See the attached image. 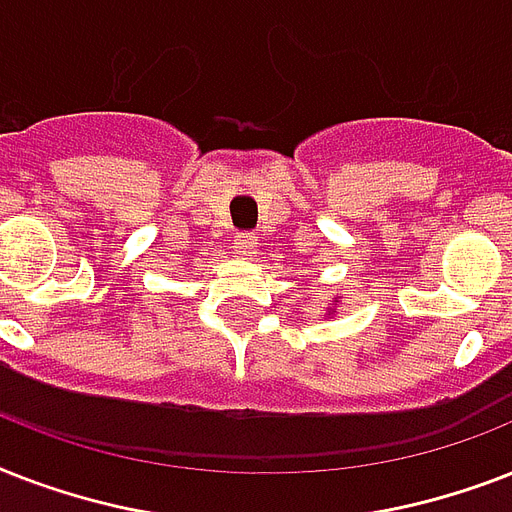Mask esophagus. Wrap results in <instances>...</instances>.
I'll list each match as a JSON object with an SVG mask.
<instances>
[{
  "mask_svg": "<svg viewBox=\"0 0 512 512\" xmlns=\"http://www.w3.org/2000/svg\"><path fill=\"white\" fill-rule=\"evenodd\" d=\"M255 244L257 239L252 233H236V236H233V247H236V252H241V255H252V252H255Z\"/></svg>",
  "mask_w": 512,
  "mask_h": 512,
  "instance_id": "esophagus-1",
  "label": "esophagus"
}]
</instances>
